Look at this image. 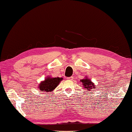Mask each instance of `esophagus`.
I'll return each instance as SVG.
<instances>
[{
    "instance_id": "1",
    "label": "esophagus",
    "mask_w": 132,
    "mask_h": 132,
    "mask_svg": "<svg viewBox=\"0 0 132 132\" xmlns=\"http://www.w3.org/2000/svg\"><path fill=\"white\" fill-rule=\"evenodd\" d=\"M67 79L68 80H72L73 79V76H70V77H67Z\"/></svg>"
}]
</instances>
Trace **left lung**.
Instances as JSON below:
<instances>
[{"label":"left lung","instance_id":"8db88e82","mask_svg":"<svg viewBox=\"0 0 132 132\" xmlns=\"http://www.w3.org/2000/svg\"><path fill=\"white\" fill-rule=\"evenodd\" d=\"M80 81L82 82L84 87L88 89V91H91L90 89H91L92 88H95L94 84L89 79H84L80 80Z\"/></svg>","mask_w":132,"mask_h":132}]
</instances>
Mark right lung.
Masks as SVG:
<instances>
[{
    "mask_svg": "<svg viewBox=\"0 0 132 132\" xmlns=\"http://www.w3.org/2000/svg\"><path fill=\"white\" fill-rule=\"evenodd\" d=\"M62 79V78H47L44 81L41 82L38 88L41 92H52Z\"/></svg>",
    "mask_w": 132,
    "mask_h": 132,
    "instance_id": "obj_1",
    "label": "right lung"
}]
</instances>
